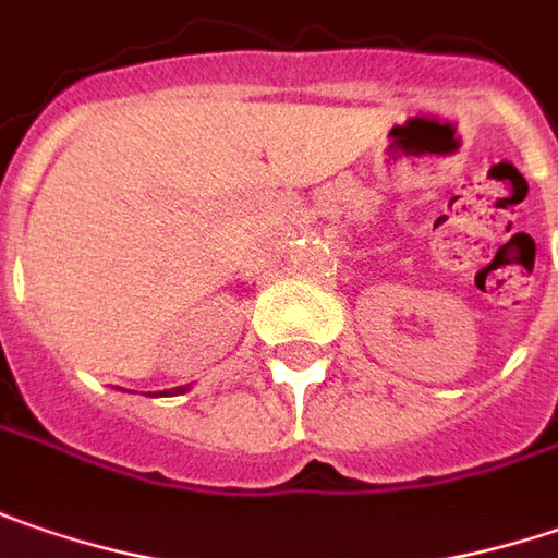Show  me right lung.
Returning <instances> with one entry per match:
<instances>
[{
    "instance_id": "1",
    "label": "right lung",
    "mask_w": 558,
    "mask_h": 558,
    "mask_svg": "<svg viewBox=\"0 0 558 558\" xmlns=\"http://www.w3.org/2000/svg\"><path fill=\"white\" fill-rule=\"evenodd\" d=\"M183 390H190V387H178V393H183ZM161 393H171V390H161Z\"/></svg>"
}]
</instances>
